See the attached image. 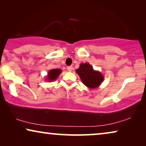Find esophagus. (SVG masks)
Returning <instances> with one entry per match:
<instances>
[{"mask_svg": "<svg viewBox=\"0 0 146 146\" xmlns=\"http://www.w3.org/2000/svg\"><path fill=\"white\" fill-rule=\"evenodd\" d=\"M72 69H73V67L72 66H68L67 67V70L69 72H71L72 70Z\"/></svg>", "mask_w": 146, "mask_h": 146, "instance_id": "34e87169", "label": "esophagus"}]
</instances>
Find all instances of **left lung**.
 I'll return each mask as SVG.
<instances>
[{"label": "left lung", "mask_w": 146, "mask_h": 146, "mask_svg": "<svg viewBox=\"0 0 146 146\" xmlns=\"http://www.w3.org/2000/svg\"><path fill=\"white\" fill-rule=\"evenodd\" d=\"M84 84L90 88H98L104 80V76L99 71L94 70L89 63H82L76 70Z\"/></svg>", "instance_id": "8db88e82"}]
</instances>
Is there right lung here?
Wrapping results in <instances>:
<instances>
[{
  "instance_id": "obj_1",
  "label": "right lung",
  "mask_w": 146,
  "mask_h": 146,
  "mask_svg": "<svg viewBox=\"0 0 146 146\" xmlns=\"http://www.w3.org/2000/svg\"><path fill=\"white\" fill-rule=\"evenodd\" d=\"M62 72V70L60 69H52L50 70L48 73V76L46 79V80L48 82H52L54 80H56L58 77L59 76V75L60 74V73Z\"/></svg>"
}]
</instances>
